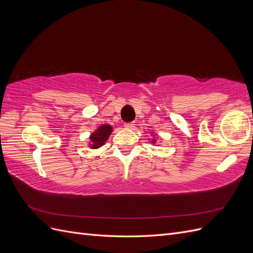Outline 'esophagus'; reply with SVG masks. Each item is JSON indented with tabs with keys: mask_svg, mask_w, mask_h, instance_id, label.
<instances>
[{
	"mask_svg": "<svg viewBox=\"0 0 253 253\" xmlns=\"http://www.w3.org/2000/svg\"><path fill=\"white\" fill-rule=\"evenodd\" d=\"M134 126H135L134 122H126V124H125L126 128H133Z\"/></svg>",
	"mask_w": 253,
	"mask_h": 253,
	"instance_id": "34e87169",
	"label": "esophagus"
}]
</instances>
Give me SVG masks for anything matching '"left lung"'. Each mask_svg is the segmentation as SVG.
<instances>
[{
	"label": "left lung",
	"mask_w": 253,
	"mask_h": 253,
	"mask_svg": "<svg viewBox=\"0 0 253 253\" xmlns=\"http://www.w3.org/2000/svg\"><path fill=\"white\" fill-rule=\"evenodd\" d=\"M152 142H153V143H155V142H156V139H153V140H152Z\"/></svg>",
	"instance_id": "obj_1"
}]
</instances>
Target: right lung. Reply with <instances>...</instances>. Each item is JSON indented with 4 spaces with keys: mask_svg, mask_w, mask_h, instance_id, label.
Instances as JSON below:
<instances>
[{
    "mask_svg": "<svg viewBox=\"0 0 253 253\" xmlns=\"http://www.w3.org/2000/svg\"><path fill=\"white\" fill-rule=\"evenodd\" d=\"M113 131V127L110 125H103L99 126L96 131L89 136V139L91 143L89 144L91 149H98L102 147V145L109 139V137Z\"/></svg>",
    "mask_w": 253,
    "mask_h": 253,
    "instance_id": "add662e5",
    "label": "right lung"
}]
</instances>
